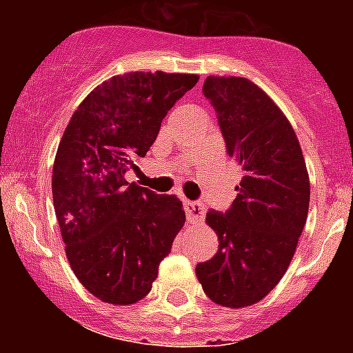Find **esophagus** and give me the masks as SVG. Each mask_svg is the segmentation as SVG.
Here are the masks:
<instances>
[{"label": "esophagus", "mask_w": 353, "mask_h": 353, "mask_svg": "<svg viewBox=\"0 0 353 353\" xmlns=\"http://www.w3.org/2000/svg\"><path fill=\"white\" fill-rule=\"evenodd\" d=\"M183 208H185V215L189 223H201L205 217V207L198 201H183Z\"/></svg>", "instance_id": "obj_1"}]
</instances>
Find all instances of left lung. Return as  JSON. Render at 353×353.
Returning <instances> with one entry per match:
<instances>
[{
	"label": "left lung",
	"instance_id": "left-lung-1",
	"mask_svg": "<svg viewBox=\"0 0 353 353\" xmlns=\"http://www.w3.org/2000/svg\"><path fill=\"white\" fill-rule=\"evenodd\" d=\"M203 95L244 176L232 207L207 214L219 251L196 265V276L215 304L244 307L285 276L307 219L310 176L290 121L260 86L245 77L210 76Z\"/></svg>",
	"mask_w": 353,
	"mask_h": 353
}]
</instances>
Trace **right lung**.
I'll return each mask as SVG.
<instances>
[{
	"label": "right lung",
	"instance_id": "add662e5",
	"mask_svg": "<svg viewBox=\"0 0 353 353\" xmlns=\"http://www.w3.org/2000/svg\"><path fill=\"white\" fill-rule=\"evenodd\" d=\"M196 74L129 72L97 86L72 114L54 168L52 201L68 263L108 304L145 299L185 223L182 201L129 183Z\"/></svg>",
	"mask_w": 353,
	"mask_h": 353
}]
</instances>
